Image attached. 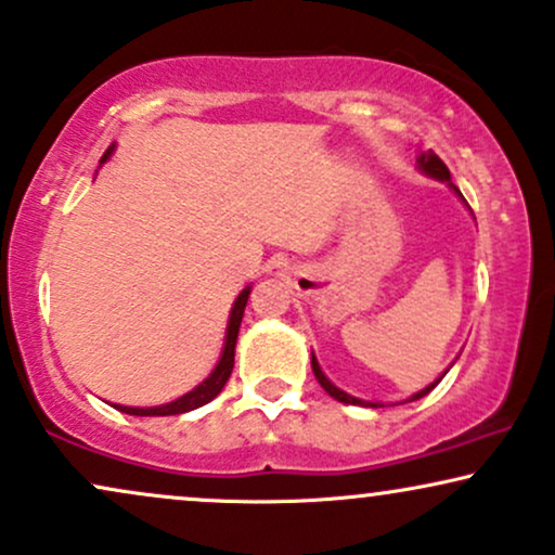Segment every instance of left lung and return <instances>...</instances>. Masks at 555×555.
<instances>
[{
    "mask_svg": "<svg viewBox=\"0 0 555 555\" xmlns=\"http://www.w3.org/2000/svg\"><path fill=\"white\" fill-rule=\"evenodd\" d=\"M416 168L422 170L426 178H434V180H439V183H447V185H450L452 191H455V196L463 198V193H460V191H457V185L452 183V178H450V170H447V165H444L442 159H439L437 155H434L431 150H429V152H418V155H416ZM463 202H465V198H463ZM465 204H468V202H465ZM310 364H312V372H315V379H318V383H320V387H323V390L328 392L331 398H336L338 403H346V405H366V409H379V405H383V403H375V400H362V398H353V396H349V392H346V390H341V387H336V385H333L331 379L325 377V372L320 370V364H318V359H315V351L310 353ZM452 364H455V362H452ZM452 364H450V366H452ZM450 366H447V370H444L442 375H439L437 379H434V383L426 385L424 390L413 392L411 398H405L403 403H413V400H418V398L429 396V392L434 390V387H437L439 383H442V377L447 375V372H450Z\"/></svg>",
    "mask_w": 555,
    "mask_h": 555,
    "instance_id": "obj_1",
    "label": "left lung"
}]
</instances>
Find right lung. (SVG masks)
<instances>
[{
    "label": "right lung",
    "mask_w": 555,
    "mask_h": 555,
    "mask_svg": "<svg viewBox=\"0 0 555 555\" xmlns=\"http://www.w3.org/2000/svg\"><path fill=\"white\" fill-rule=\"evenodd\" d=\"M113 152H116V144H111L108 150H105V155H103V159H100V165L108 163ZM250 289H253V286H245V289L237 295L235 305H232L230 320H227L222 353H219V362L214 364V370L209 372V377H206L204 383H198L196 387H193V390H189L185 396H180L176 400H170V403L150 405V409L113 403V409H118L121 413H129V416H178V413H189V411L202 409V405H206L209 400L217 398L219 392H222V387L227 385V379H230V375H232V366H235L237 333H240V323H243V312H245V305H248Z\"/></svg>",
    "instance_id": "1"
}]
</instances>
